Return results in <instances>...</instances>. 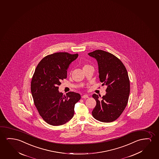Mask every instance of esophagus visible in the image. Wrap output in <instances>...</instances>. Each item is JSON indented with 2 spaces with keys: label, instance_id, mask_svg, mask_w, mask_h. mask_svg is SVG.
<instances>
[{
  "label": "esophagus",
  "instance_id": "obj_1",
  "mask_svg": "<svg viewBox=\"0 0 159 159\" xmlns=\"http://www.w3.org/2000/svg\"><path fill=\"white\" fill-rule=\"evenodd\" d=\"M82 98H88V95H87V94H85V95H83L82 96Z\"/></svg>",
  "mask_w": 159,
  "mask_h": 159
}]
</instances>
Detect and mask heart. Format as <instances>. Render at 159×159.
Here are the masks:
<instances>
[{
	"instance_id": "b5f03b06",
	"label": "heart",
	"mask_w": 159,
	"mask_h": 159,
	"mask_svg": "<svg viewBox=\"0 0 159 159\" xmlns=\"http://www.w3.org/2000/svg\"><path fill=\"white\" fill-rule=\"evenodd\" d=\"M89 66H90V65H88V64H85V65H84V66H83V69L86 68V67H89Z\"/></svg>"
}]
</instances>
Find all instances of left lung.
<instances>
[{
	"label": "left lung",
	"instance_id": "obj_1",
	"mask_svg": "<svg viewBox=\"0 0 159 159\" xmlns=\"http://www.w3.org/2000/svg\"><path fill=\"white\" fill-rule=\"evenodd\" d=\"M88 55L98 61L100 81L102 86H107L106 94L101 98L93 95L96 105L92 115L100 121L112 122L118 118L128 104L130 90L128 72L121 61L109 52L98 49Z\"/></svg>",
	"mask_w": 159,
	"mask_h": 159
}]
</instances>
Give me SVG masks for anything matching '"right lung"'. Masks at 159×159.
Returning <instances> with one entry per match:
<instances>
[{
  "label": "right lung",
  "mask_w": 159,
  "mask_h": 159,
  "mask_svg": "<svg viewBox=\"0 0 159 159\" xmlns=\"http://www.w3.org/2000/svg\"><path fill=\"white\" fill-rule=\"evenodd\" d=\"M78 54L58 52L46 56L37 65L31 79L34 103L42 118L49 125H61L71 119L75 105L81 95L70 92L66 95L58 91L61 81L67 77L70 63Z\"/></svg>",
  "instance_id": "add662e5"
}]
</instances>
